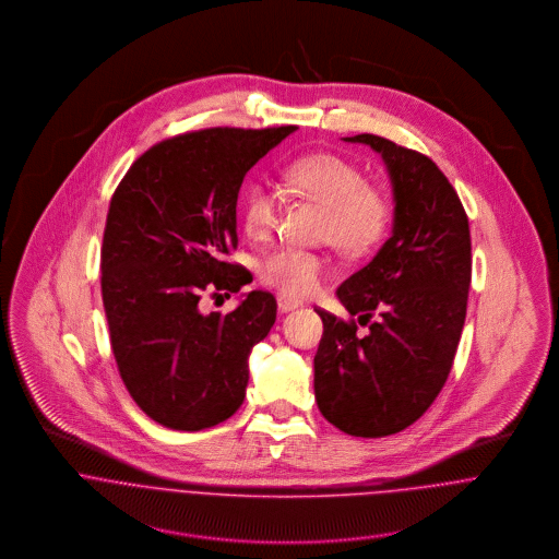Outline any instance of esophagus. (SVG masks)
<instances>
[{
    "instance_id": "1",
    "label": "esophagus",
    "mask_w": 559,
    "mask_h": 559,
    "mask_svg": "<svg viewBox=\"0 0 559 559\" xmlns=\"http://www.w3.org/2000/svg\"><path fill=\"white\" fill-rule=\"evenodd\" d=\"M304 304L299 301V299H290V297H286V295H280L277 297V308H280V312H293V310H297V308H301Z\"/></svg>"
}]
</instances>
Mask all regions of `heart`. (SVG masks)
Listing matches in <instances>:
<instances>
[{"label":"heart","instance_id":"1","mask_svg":"<svg viewBox=\"0 0 559 559\" xmlns=\"http://www.w3.org/2000/svg\"><path fill=\"white\" fill-rule=\"evenodd\" d=\"M288 187L326 209L322 239L346 255L368 253L385 237L390 226L388 198L368 185L366 174L350 160L314 153L293 160L286 169ZM245 233L266 239L280 215V193L269 180H251L240 195ZM326 260L299 247H277L260 262L264 284L288 297H306L319 288Z\"/></svg>","mask_w":559,"mask_h":559}]
</instances>
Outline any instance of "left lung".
I'll list each match as a JSON object with an SVG mask.
<instances>
[{
    "label": "left lung",
    "instance_id": "obj_1",
    "mask_svg": "<svg viewBox=\"0 0 559 559\" xmlns=\"http://www.w3.org/2000/svg\"><path fill=\"white\" fill-rule=\"evenodd\" d=\"M388 167L392 237L337 288L357 320L324 310L314 394L326 421L353 437H388L419 419L448 381L467 317L469 219L445 174L421 153L361 133ZM369 331L356 333V322Z\"/></svg>",
    "mask_w": 559,
    "mask_h": 559
}]
</instances>
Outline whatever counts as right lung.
I'll return each mask as SVG.
<instances>
[{
	"mask_svg": "<svg viewBox=\"0 0 559 559\" xmlns=\"http://www.w3.org/2000/svg\"><path fill=\"white\" fill-rule=\"evenodd\" d=\"M295 131L185 133L146 151L114 191L100 249L111 350L131 399L165 428L217 426L245 400L247 359L275 322V297L251 290L230 314H204L200 299L251 282L228 262L240 185Z\"/></svg>",
	"mask_w": 559,
	"mask_h": 559,
	"instance_id": "right-lung-1",
	"label": "right lung"
}]
</instances>
